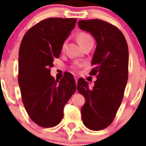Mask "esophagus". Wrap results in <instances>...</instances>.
<instances>
[{"label": "esophagus", "instance_id": "1", "mask_svg": "<svg viewBox=\"0 0 146 146\" xmlns=\"http://www.w3.org/2000/svg\"><path fill=\"white\" fill-rule=\"evenodd\" d=\"M79 79V77H78V76H77V75H74V80H75V81H76V82H77V80Z\"/></svg>", "mask_w": 146, "mask_h": 146}]
</instances>
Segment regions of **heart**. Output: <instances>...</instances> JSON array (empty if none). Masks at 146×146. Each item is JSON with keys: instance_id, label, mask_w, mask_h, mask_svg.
Listing matches in <instances>:
<instances>
[{"instance_id": "heart-1", "label": "heart", "mask_w": 146, "mask_h": 146, "mask_svg": "<svg viewBox=\"0 0 146 146\" xmlns=\"http://www.w3.org/2000/svg\"><path fill=\"white\" fill-rule=\"evenodd\" d=\"M77 41L79 42V44H80L81 47H82L83 45L86 44L88 42H91V41H93L92 37L88 34V33H86V32H80L77 34ZM66 47V42H64L63 44H62L61 49L62 50H64L65 49ZM72 69H74V70H77V66H72Z\"/></svg>"}]
</instances>
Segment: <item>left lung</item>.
I'll return each instance as SVG.
<instances>
[{
	"label": "left lung",
	"mask_w": 146,
	"mask_h": 146,
	"mask_svg": "<svg viewBox=\"0 0 146 146\" xmlns=\"http://www.w3.org/2000/svg\"><path fill=\"white\" fill-rule=\"evenodd\" d=\"M78 25L96 41L90 75L97 80L93 88L83 78L77 82V91L86 99L82 120L89 129L99 131L111 124L123 98L128 80V45L122 32L108 22L80 20Z\"/></svg>",
	"instance_id": "left-lung-1"
}]
</instances>
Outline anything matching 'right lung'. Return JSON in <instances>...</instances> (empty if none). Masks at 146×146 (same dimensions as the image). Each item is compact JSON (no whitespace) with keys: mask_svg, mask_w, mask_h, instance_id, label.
<instances>
[{"mask_svg":"<svg viewBox=\"0 0 146 146\" xmlns=\"http://www.w3.org/2000/svg\"><path fill=\"white\" fill-rule=\"evenodd\" d=\"M74 18L50 17L30 28L19 50L18 83L22 101L31 119L49 128L58 124L64 108L76 91L75 80L66 73L60 80L50 75L66 38L75 26Z\"/></svg>","mask_w":146,"mask_h":146,"instance_id":"add662e5","label":"right lung"}]
</instances>
